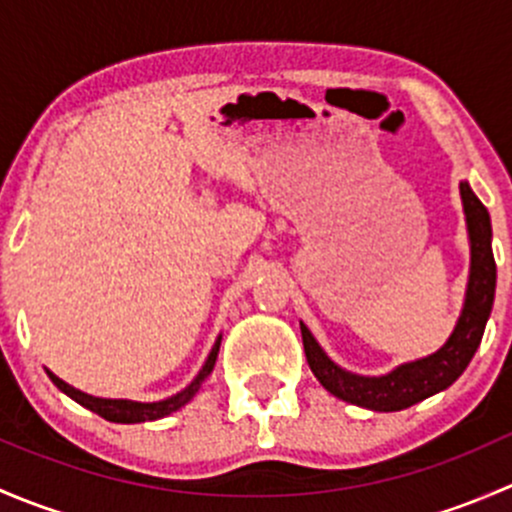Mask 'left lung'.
I'll use <instances>...</instances> for the list:
<instances>
[{"label": "left lung", "instance_id": "left-lung-1", "mask_svg": "<svg viewBox=\"0 0 512 512\" xmlns=\"http://www.w3.org/2000/svg\"><path fill=\"white\" fill-rule=\"evenodd\" d=\"M461 200L463 213H466L468 240H471V275H468L463 312L448 342L431 356L396 366L384 376H359L334 364L322 352L312 332L299 324L309 369L329 394L371 411H401L448 389L471 364L480 339H483L490 309H493L495 257L493 247H490V237H493L490 215L468 183H461Z\"/></svg>", "mask_w": 512, "mask_h": 512}]
</instances>
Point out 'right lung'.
I'll list each match as a JSON object with an SVG mask.
<instances>
[{
	"mask_svg": "<svg viewBox=\"0 0 512 512\" xmlns=\"http://www.w3.org/2000/svg\"><path fill=\"white\" fill-rule=\"evenodd\" d=\"M220 339L223 337H218V342L213 344V349H210L208 359H205L203 369L198 371V376H195V379L190 381V384L185 386L180 394L170 396V399H163V401H153V404H141V401H128V399H98V396L84 394V391L74 389V386H69L66 381H61L56 374H51V371H46V374H49V379L54 381V384L59 386L66 396H71L76 404L86 406V409L94 411V414H98L101 418H106V421H113V423L156 421V418H163V416L173 414V411H178L180 406H185L195 394H198L200 384L208 379L210 371H213V366H215V359H218Z\"/></svg>",
	"mask_w": 512,
	"mask_h": 512,
	"instance_id": "1",
	"label": "right lung"
}]
</instances>
